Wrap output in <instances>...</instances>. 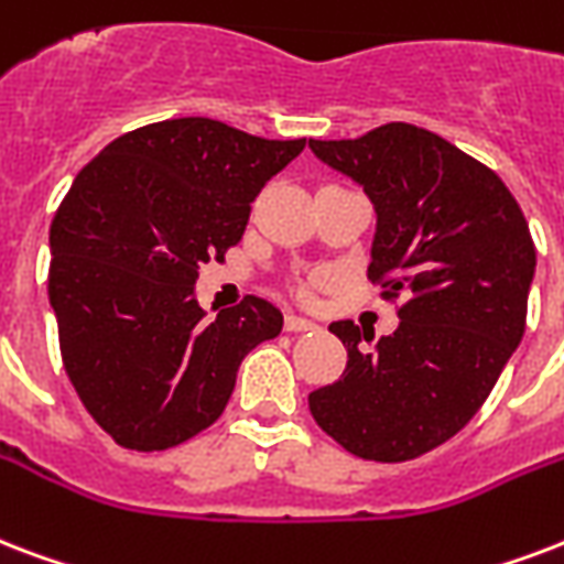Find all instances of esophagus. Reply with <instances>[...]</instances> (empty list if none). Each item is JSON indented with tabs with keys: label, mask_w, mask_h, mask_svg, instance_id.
Instances as JSON below:
<instances>
[{
	"label": "esophagus",
	"mask_w": 564,
	"mask_h": 564,
	"mask_svg": "<svg viewBox=\"0 0 564 564\" xmlns=\"http://www.w3.org/2000/svg\"><path fill=\"white\" fill-rule=\"evenodd\" d=\"M283 325H286V330H295V334H301V330H316V328H319L316 322L304 319V316H295V313H290Z\"/></svg>",
	"instance_id": "34e87169"
}]
</instances>
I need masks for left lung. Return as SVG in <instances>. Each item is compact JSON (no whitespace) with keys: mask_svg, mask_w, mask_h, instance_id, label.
I'll use <instances>...</instances> for the list:
<instances>
[{"mask_svg":"<svg viewBox=\"0 0 564 564\" xmlns=\"http://www.w3.org/2000/svg\"><path fill=\"white\" fill-rule=\"evenodd\" d=\"M328 167L376 209L369 281L402 299L399 328L360 334L330 322L349 364L313 390V420L367 462H411L470 423L527 328L535 245L521 206L491 167L414 123L316 141Z\"/></svg>","mask_w":564,"mask_h":564,"instance_id":"1","label":"left lung"}]
</instances>
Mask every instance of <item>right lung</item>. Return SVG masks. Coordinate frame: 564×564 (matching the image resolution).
Here are the masks:
<instances>
[{
	"label": "right lung",
	"instance_id": "1",
	"mask_svg": "<svg viewBox=\"0 0 564 564\" xmlns=\"http://www.w3.org/2000/svg\"><path fill=\"white\" fill-rule=\"evenodd\" d=\"M301 150L304 139L174 118L120 135L76 174L50 227V304L64 369L115 444L153 453L204 432L245 355L281 334L283 313L257 295L206 319L195 281Z\"/></svg>",
	"mask_w": 564,
	"mask_h": 564
}]
</instances>
